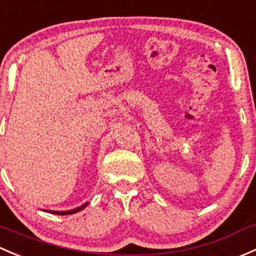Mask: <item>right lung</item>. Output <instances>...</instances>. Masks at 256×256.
Returning a JSON list of instances; mask_svg holds the SVG:
<instances>
[{
    "instance_id": "1",
    "label": "right lung",
    "mask_w": 256,
    "mask_h": 256,
    "mask_svg": "<svg viewBox=\"0 0 256 256\" xmlns=\"http://www.w3.org/2000/svg\"><path fill=\"white\" fill-rule=\"evenodd\" d=\"M88 205V202L87 204H84V205H82V206H80V207H77V208H74V210H70V211H48V210H45V211L46 212H50V214H77V212H80V211H82L83 208H84L86 206Z\"/></svg>"
}]
</instances>
